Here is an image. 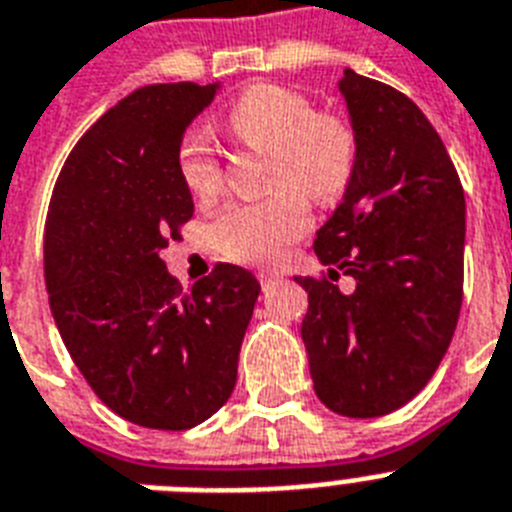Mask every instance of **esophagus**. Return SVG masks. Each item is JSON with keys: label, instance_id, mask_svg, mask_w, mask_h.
<instances>
[{"label": "esophagus", "instance_id": "34e87169", "mask_svg": "<svg viewBox=\"0 0 512 512\" xmlns=\"http://www.w3.org/2000/svg\"><path fill=\"white\" fill-rule=\"evenodd\" d=\"M257 278H260V283H263V289H268V286H273V283L281 281V273H276V270H260V273H257Z\"/></svg>", "mask_w": 512, "mask_h": 512}]
</instances>
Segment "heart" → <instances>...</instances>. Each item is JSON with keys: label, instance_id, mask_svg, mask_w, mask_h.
I'll return each instance as SVG.
<instances>
[{"label": "heart", "instance_id": "obj_1", "mask_svg": "<svg viewBox=\"0 0 512 512\" xmlns=\"http://www.w3.org/2000/svg\"><path fill=\"white\" fill-rule=\"evenodd\" d=\"M236 135L270 150V184L281 187L265 200L239 203L218 216V247L242 263H276L294 239L309 229V200H336L354 171L356 143L349 124L330 114H312L304 96L278 85H252L229 111ZM176 166L195 195H213L218 161L213 140L192 127L179 143Z\"/></svg>", "mask_w": 512, "mask_h": 512}]
</instances>
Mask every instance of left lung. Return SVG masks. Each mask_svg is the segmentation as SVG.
Returning <instances> with one entry per match:
<instances>
[{
    "label": "left lung",
    "instance_id": "1",
    "mask_svg": "<svg viewBox=\"0 0 512 512\" xmlns=\"http://www.w3.org/2000/svg\"><path fill=\"white\" fill-rule=\"evenodd\" d=\"M338 90L356 158L315 255L328 277H354L355 289L294 281L309 294L302 341L317 398L341 416L372 419L409 403L448 351L463 296L466 197L411 98L354 70H343Z\"/></svg>",
    "mask_w": 512,
    "mask_h": 512
}]
</instances>
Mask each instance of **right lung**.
<instances>
[{"mask_svg":"<svg viewBox=\"0 0 512 512\" xmlns=\"http://www.w3.org/2000/svg\"><path fill=\"white\" fill-rule=\"evenodd\" d=\"M221 83L145 85L67 156L44 234L51 315L72 362L114 414L190 429L236 385L260 283L221 263L182 291L161 252L195 213L176 153Z\"/></svg>","mask_w":512,"mask_h":512,"instance_id":"add662e5","label":"right lung"}]
</instances>
